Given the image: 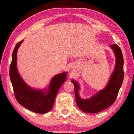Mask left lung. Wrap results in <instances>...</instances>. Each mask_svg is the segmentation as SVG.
Segmentation results:
<instances>
[{"mask_svg": "<svg viewBox=\"0 0 134 134\" xmlns=\"http://www.w3.org/2000/svg\"><path fill=\"white\" fill-rule=\"evenodd\" d=\"M116 57V62L112 75L106 87L90 98L83 99L79 96V86L74 81H71L75 88L76 102L79 109L85 112L96 113L103 110L114 103L123 83L124 79V59L121 50L117 44L111 45Z\"/></svg>", "mask_w": 134, "mask_h": 134, "instance_id": "1", "label": "left lung"}]
</instances>
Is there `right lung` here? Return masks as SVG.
I'll return each mask as SVG.
<instances>
[{
    "mask_svg": "<svg viewBox=\"0 0 134 134\" xmlns=\"http://www.w3.org/2000/svg\"><path fill=\"white\" fill-rule=\"evenodd\" d=\"M24 40L16 44L14 48L10 67V78L14 95L19 104L32 112L46 113L52 109L56 96L62 84L66 81V72L55 75L52 79L47 91L35 90L25 83L16 68L17 51Z\"/></svg>",
    "mask_w": 134,
    "mask_h": 134,
    "instance_id": "add662e5",
    "label": "right lung"
}]
</instances>
